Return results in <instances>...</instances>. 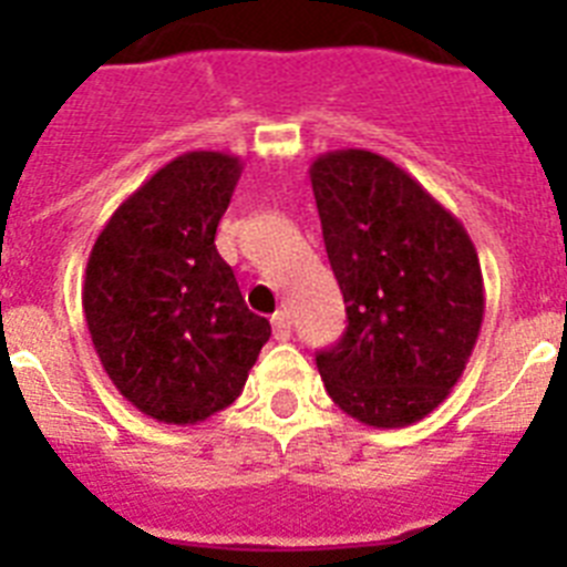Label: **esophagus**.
<instances>
[{"mask_svg":"<svg viewBox=\"0 0 567 567\" xmlns=\"http://www.w3.org/2000/svg\"><path fill=\"white\" fill-rule=\"evenodd\" d=\"M272 332L278 340H287L292 334V318H289L287 309H280V312L272 315Z\"/></svg>","mask_w":567,"mask_h":567,"instance_id":"obj_1","label":"esophagus"}]
</instances>
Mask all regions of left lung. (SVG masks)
<instances>
[{
	"mask_svg": "<svg viewBox=\"0 0 567 567\" xmlns=\"http://www.w3.org/2000/svg\"><path fill=\"white\" fill-rule=\"evenodd\" d=\"M309 178L349 320L343 338L315 358L323 385L360 423H417L449 398L477 343V249L463 224L383 155L323 153Z\"/></svg>",
	"mask_w": 567,
	"mask_h": 567,
	"instance_id": "8db88e82",
	"label": "left lung"
}]
</instances>
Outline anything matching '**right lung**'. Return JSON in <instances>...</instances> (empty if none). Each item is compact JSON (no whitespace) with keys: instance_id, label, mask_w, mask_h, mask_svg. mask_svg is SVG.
Instances as JSON below:
<instances>
[{"instance_id":"obj_1","label":"right lung","mask_w":567,"mask_h":567,"mask_svg":"<svg viewBox=\"0 0 567 567\" xmlns=\"http://www.w3.org/2000/svg\"><path fill=\"white\" fill-rule=\"evenodd\" d=\"M240 169L229 153L178 155L110 215L90 249V338L115 389L158 423L195 425L233 405L272 334L215 249Z\"/></svg>"}]
</instances>
